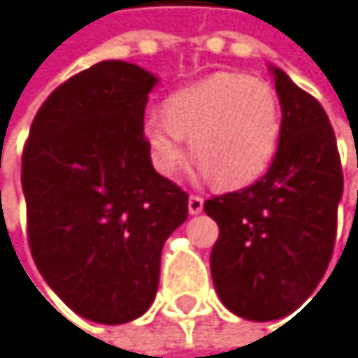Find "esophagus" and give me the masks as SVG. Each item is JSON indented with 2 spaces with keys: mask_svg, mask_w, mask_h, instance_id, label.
Listing matches in <instances>:
<instances>
[{
  "mask_svg": "<svg viewBox=\"0 0 358 358\" xmlns=\"http://www.w3.org/2000/svg\"><path fill=\"white\" fill-rule=\"evenodd\" d=\"M203 210V199L199 195H191L189 197V212L191 214H199Z\"/></svg>",
  "mask_w": 358,
  "mask_h": 358,
  "instance_id": "1",
  "label": "esophagus"
}]
</instances>
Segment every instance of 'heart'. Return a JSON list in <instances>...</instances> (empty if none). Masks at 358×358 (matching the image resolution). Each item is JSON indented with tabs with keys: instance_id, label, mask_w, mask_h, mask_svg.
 Segmentation results:
<instances>
[{
	"instance_id": "b5f03b06",
	"label": "heart",
	"mask_w": 358,
	"mask_h": 358,
	"mask_svg": "<svg viewBox=\"0 0 358 358\" xmlns=\"http://www.w3.org/2000/svg\"><path fill=\"white\" fill-rule=\"evenodd\" d=\"M155 169L173 178L187 163L185 140L203 176L220 189L246 187L269 169L282 134L275 89L240 71H216L165 99L163 118L144 120Z\"/></svg>"
}]
</instances>
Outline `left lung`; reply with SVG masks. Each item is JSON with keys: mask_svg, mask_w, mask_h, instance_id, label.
<instances>
[{"mask_svg": "<svg viewBox=\"0 0 358 358\" xmlns=\"http://www.w3.org/2000/svg\"><path fill=\"white\" fill-rule=\"evenodd\" d=\"M282 134L267 173L252 187L203 203L218 222L210 255L214 289L248 320L295 312L318 287L334 255L344 176L322 106L269 65Z\"/></svg>", "mask_w": 358, "mask_h": 358, "instance_id": "obj_1", "label": "left lung"}]
</instances>
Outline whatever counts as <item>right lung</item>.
Masks as SVG:
<instances>
[{
  "label": "right lung",
  "instance_id": "obj_1",
  "mask_svg": "<svg viewBox=\"0 0 358 358\" xmlns=\"http://www.w3.org/2000/svg\"><path fill=\"white\" fill-rule=\"evenodd\" d=\"M157 83L136 63H95L48 95L22 150L34 261L76 314L101 324L152 306L163 244L189 216V195L155 171L142 131Z\"/></svg>",
  "mask_w": 358,
  "mask_h": 358
}]
</instances>
